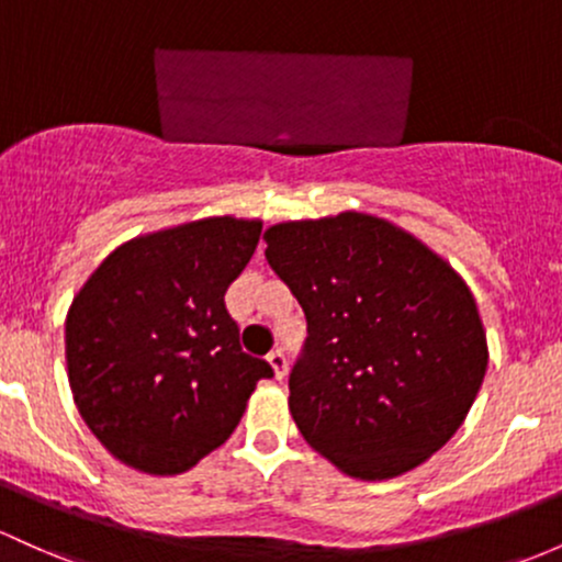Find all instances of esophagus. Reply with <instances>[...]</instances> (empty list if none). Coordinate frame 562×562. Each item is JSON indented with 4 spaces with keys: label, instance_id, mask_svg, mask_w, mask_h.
<instances>
[{
    "label": "esophagus",
    "instance_id": "obj_1",
    "mask_svg": "<svg viewBox=\"0 0 562 562\" xmlns=\"http://www.w3.org/2000/svg\"><path fill=\"white\" fill-rule=\"evenodd\" d=\"M269 366L274 368V375L277 379H282V375L288 373V357H285V351L282 349H274V351H269Z\"/></svg>",
    "mask_w": 562,
    "mask_h": 562
}]
</instances>
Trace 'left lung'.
<instances>
[{"instance_id":"obj_1","label":"left lung","mask_w":562,"mask_h":562,"mask_svg":"<svg viewBox=\"0 0 562 562\" xmlns=\"http://www.w3.org/2000/svg\"><path fill=\"white\" fill-rule=\"evenodd\" d=\"M263 239L306 317L288 379L304 440L360 480L397 477L440 451L488 368L464 280L373 215L291 221Z\"/></svg>"}]
</instances>
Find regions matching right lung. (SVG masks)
<instances>
[{
  "instance_id": "add662e5",
  "label": "right lung",
  "mask_w": 562,
  "mask_h": 562,
  "mask_svg": "<svg viewBox=\"0 0 562 562\" xmlns=\"http://www.w3.org/2000/svg\"><path fill=\"white\" fill-rule=\"evenodd\" d=\"M258 221L205 218L116 248L66 319L69 384L109 453L178 474L232 435L267 360L239 347L224 293L248 267Z\"/></svg>"
}]
</instances>
